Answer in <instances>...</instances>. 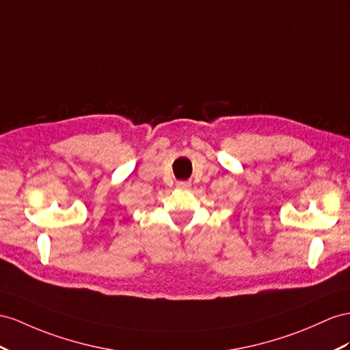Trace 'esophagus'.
<instances>
[{"label":"esophagus","instance_id":"esophagus-1","mask_svg":"<svg viewBox=\"0 0 350 350\" xmlns=\"http://www.w3.org/2000/svg\"><path fill=\"white\" fill-rule=\"evenodd\" d=\"M189 186H191L189 182H185V180L177 182V187H189Z\"/></svg>","mask_w":350,"mask_h":350}]
</instances>
